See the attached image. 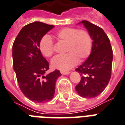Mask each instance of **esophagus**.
<instances>
[{
    "instance_id": "1",
    "label": "esophagus",
    "mask_w": 125,
    "mask_h": 125,
    "mask_svg": "<svg viewBox=\"0 0 125 125\" xmlns=\"http://www.w3.org/2000/svg\"><path fill=\"white\" fill-rule=\"evenodd\" d=\"M61 73L62 74H70V72L64 71V70H61Z\"/></svg>"
}]
</instances>
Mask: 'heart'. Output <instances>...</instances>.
Masks as SVG:
<instances>
[{"label":"heart","instance_id":"heart-1","mask_svg":"<svg viewBox=\"0 0 125 125\" xmlns=\"http://www.w3.org/2000/svg\"><path fill=\"white\" fill-rule=\"evenodd\" d=\"M59 41L66 43L64 52L66 54L56 56L51 61L53 68L68 70L78 62L84 61L90 55L92 49V39L90 33L85 30L64 28L55 33ZM39 49L46 57H51L54 52V46L51 38L48 35L42 37L39 42Z\"/></svg>","mask_w":125,"mask_h":125}]
</instances>
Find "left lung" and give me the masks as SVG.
Segmentation results:
<instances>
[{"label":"left lung","mask_w":125,"mask_h":125,"mask_svg":"<svg viewBox=\"0 0 125 125\" xmlns=\"http://www.w3.org/2000/svg\"><path fill=\"white\" fill-rule=\"evenodd\" d=\"M79 23H82L86 28L93 42L90 56L76 69L81 76L80 83L76 86V90L81 97L93 98L105 90L111 78L112 47L103 29L86 20Z\"/></svg>","instance_id":"obj_1"}]
</instances>
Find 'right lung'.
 <instances>
[{
  "instance_id": "1",
  "label": "right lung",
  "mask_w": 125,
  "mask_h": 125,
  "mask_svg": "<svg viewBox=\"0 0 125 125\" xmlns=\"http://www.w3.org/2000/svg\"><path fill=\"white\" fill-rule=\"evenodd\" d=\"M53 28L40 21L29 23L20 30L13 43V66L18 85L24 95L35 103L53 98L56 81L61 76L58 70L45 75L49 64L39 47L41 38Z\"/></svg>"
}]
</instances>
